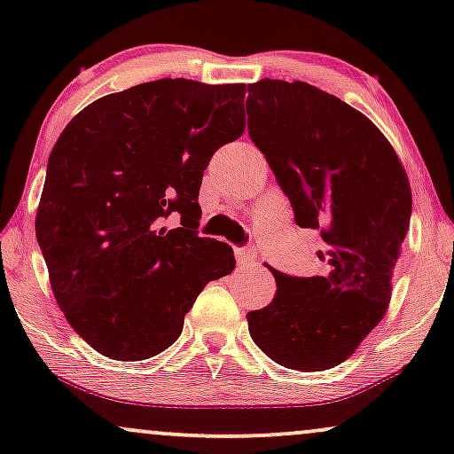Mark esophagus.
I'll return each mask as SVG.
<instances>
[{
    "instance_id": "obj_1",
    "label": "esophagus",
    "mask_w": 454,
    "mask_h": 454,
    "mask_svg": "<svg viewBox=\"0 0 454 454\" xmlns=\"http://www.w3.org/2000/svg\"><path fill=\"white\" fill-rule=\"evenodd\" d=\"M258 260V252L254 247H241L237 249V262L239 267H249Z\"/></svg>"
}]
</instances>
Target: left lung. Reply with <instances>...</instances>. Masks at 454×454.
<instances>
[{"mask_svg":"<svg viewBox=\"0 0 454 454\" xmlns=\"http://www.w3.org/2000/svg\"><path fill=\"white\" fill-rule=\"evenodd\" d=\"M247 128L294 220L320 228L328 273L290 278L249 311V335L270 361L325 372L350 358L380 325L410 228L411 190L393 145L372 119L303 81L249 85Z\"/></svg>","mask_w":454,"mask_h":454,"instance_id":"8db88e82","label":"left lung"}]
</instances>
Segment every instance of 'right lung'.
Listing matches in <instances>:
<instances>
[{
  "label": "right lung",
  "mask_w": 454,
  "mask_h": 454,
  "mask_svg": "<svg viewBox=\"0 0 454 454\" xmlns=\"http://www.w3.org/2000/svg\"><path fill=\"white\" fill-rule=\"evenodd\" d=\"M245 85L160 78L108 93L57 138L35 237L66 320L96 352L145 361L179 340L207 284L234 269L198 237L202 170L245 132ZM179 212L182 226L160 222Z\"/></svg>",
  "instance_id": "right-lung-1"
}]
</instances>
